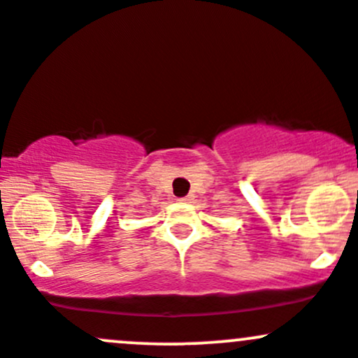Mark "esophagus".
<instances>
[{
    "label": "esophagus",
    "mask_w": 358,
    "mask_h": 358,
    "mask_svg": "<svg viewBox=\"0 0 358 358\" xmlns=\"http://www.w3.org/2000/svg\"><path fill=\"white\" fill-rule=\"evenodd\" d=\"M179 201H184V203H189V201H191V196H184V198H179Z\"/></svg>",
    "instance_id": "34e87169"
}]
</instances>
